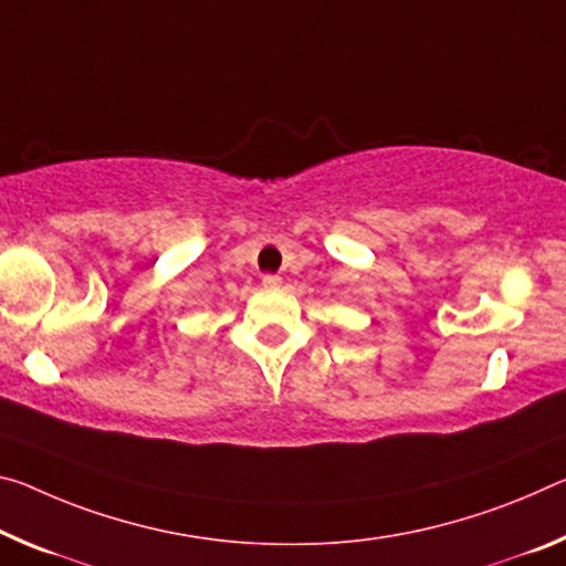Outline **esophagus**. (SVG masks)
I'll return each instance as SVG.
<instances>
[{"mask_svg": "<svg viewBox=\"0 0 566 566\" xmlns=\"http://www.w3.org/2000/svg\"><path fill=\"white\" fill-rule=\"evenodd\" d=\"M262 284H264V290H280V286H282V276L264 274V276H262Z\"/></svg>", "mask_w": 566, "mask_h": 566, "instance_id": "34e87169", "label": "esophagus"}]
</instances>
